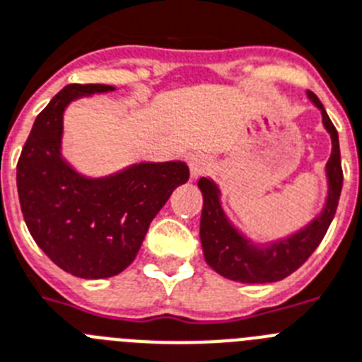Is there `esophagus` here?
I'll return each mask as SVG.
<instances>
[{"label": "esophagus", "mask_w": 362, "mask_h": 362, "mask_svg": "<svg viewBox=\"0 0 362 362\" xmlns=\"http://www.w3.org/2000/svg\"><path fill=\"white\" fill-rule=\"evenodd\" d=\"M210 171V160L204 154H193L189 158V173L191 178H199V176L206 175Z\"/></svg>", "instance_id": "esophagus-1"}]
</instances>
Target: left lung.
<instances>
[{"label": "left lung", "mask_w": 362, "mask_h": 362, "mask_svg": "<svg viewBox=\"0 0 362 362\" xmlns=\"http://www.w3.org/2000/svg\"><path fill=\"white\" fill-rule=\"evenodd\" d=\"M308 100L322 113V124L331 135V156L325 163L327 197L318 216L286 238L273 242H252L238 227L232 225L223 210L221 189L211 178L202 176L199 189L202 193L201 243L208 266L225 279L245 284L277 283L303 266L320 242L324 240L333 221L342 191V163H340L339 134L325 113L318 96L308 90Z\"/></svg>", "instance_id": "left-lung-1"}]
</instances>
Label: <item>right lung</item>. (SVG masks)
Segmentation results:
<instances>
[{"instance_id": "obj_1", "label": "right lung", "mask_w": 362, "mask_h": 362, "mask_svg": "<svg viewBox=\"0 0 362 362\" xmlns=\"http://www.w3.org/2000/svg\"><path fill=\"white\" fill-rule=\"evenodd\" d=\"M111 85H66L31 128L16 167L20 208L37 245L81 279L119 275L134 262L156 214L189 178L184 161H139L107 176H85L63 158L70 102L111 93Z\"/></svg>"}]
</instances>
